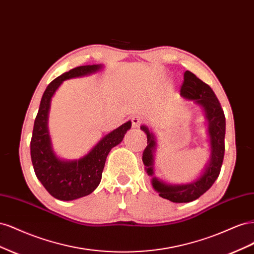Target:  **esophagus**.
Listing matches in <instances>:
<instances>
[{
	"label": "esophagus",
	"instance_id": "34e87169",
	"mask_svg": "<svg viewBox=\"0 0 254 254\" xmlns=\"http://www.w3.org/2000/svg\"><path fill=\"white\" fill-rule=\"evenodd\" d=\"M131 123H132L133 127H139L143 123V119L141 117H137V115H136V117H133L131 119Z\"/></svg>",
	"mask_w": 254,
	"mask_h": 254
}]
</instances>
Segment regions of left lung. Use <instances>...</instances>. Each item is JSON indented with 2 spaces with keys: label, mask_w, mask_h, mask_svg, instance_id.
Here are the masks:
<instances>
[{
  "label": "left lung",
  "mask_w": 254,
  "mask_h": 254,
  "mask_svg": "<svg viewBox=\"0 0 254 254\" xmlns=\"http://www.w3.org/2000/svg\"><path fill=\"white\" fill-rule=\"evenodd\" d=\"M183 97L193 99L195 103L201 105L204 110L207 122H209V134L211 140V160L206 165L204 173L200 178L189 184L181 186H170L157 178L152 179V187L159 196L173 202L182 203L196 200L209 190L218 178L222 161L225 155V134H226V118L218 98L209 84L199 79L195 74L190 71L184 72L183 82L180 89ZM141 129L147 134V146L143 152V162L148 175H152V152L156 147L155 136L147 127L142 126Z\"/></svg>",
  "instance_id": "8db88e82"
}]
</instances>
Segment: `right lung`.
I'll use <instances>...</instances> for the list:
<instances>
[{
	"label": "right lung",
	"instance_id": "right-lung-1",
	"mask_svg": "<svg viewBox=\"0 0 254 254\" xmlns=\"http://www.w3.org/2000/svg\"><path fill=\"white\" fill-rule=\"evenodd\" d=\"M101 67L98 64L81 65L58 76L45 89L35 119L30 140L34 171L45 190L59 200L68 201L87 196L98 187L107 156L131 127L130 121L123 124L104 136L88 155L79 160L63 161L53 152L48 131V114L53 94L64 80L94 73Z\"/></svg>",
	"mask_w": 254,
	"mask_h": 254
}]
</instances>
